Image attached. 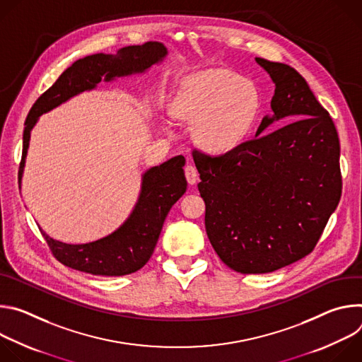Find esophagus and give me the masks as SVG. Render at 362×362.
<instances>
[{"label": "esophagus", "instance_id": "34e87169", "mask_svg": "<svg viewBox=\"0 0 362 362\" xmlns=\"http://www.w3.org/2000/svg\"><path fill=\"white\" fill-rule=\"evenodd\" d=\"M185 175H186V179H187L189 185H194L199 180V173H197L196 168L192 166V165H187L185 168Z\"/></svg>", "mask_w": 362, "mask_h": 362}]
</instances>
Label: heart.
Returning a JSON list of instances; mask_svg holds the SVG:
<instances>
[{
  "label": "heart",
  "instance_id": "obj_1",
  "mask_svg": "<svg viewBox=\"0 0 362 362\" xmlns=\"http://www.w3.org/2000/svg\"><path fill=\"white\" fill-rule=\"evenodd\" d=\"M182 122L194 123V139L209 151L236 147L250 130L259 109L256 87L223 69H208L187 76L170 105Z\"/></svg>",
  "mask_w": 362,
  "mask_h": 362
}]
</instances>
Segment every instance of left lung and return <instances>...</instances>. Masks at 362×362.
Segmentation results:
<instances>
[{
  "instance_id": "1",
  "label": "left lung",
  "mask_w": 362,
  "mask_h": 362,
  "mask_svg": "<svg viewBox=\"0 0 362 362\" xmlns=\"http://www.w3.org/2000/svg\"><path fill=\"white\" fill-rule=\"evenodd\" d=\"M255 62L275 84L272 116L221 156L193 150L206 233L222 262L240 274L274 272L311 253L342 189L328 112L295 69ZM274 122L286 124L264 134Z\"/></svg>"
}]
</instances>
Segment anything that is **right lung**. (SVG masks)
Returning <instances> with one entry per match:
<instances>
[{
	"label": "right lung",
	"mask_w": 362,
	"mask_h": 362,
	"mask_svg": "<svg viewBox=\"0 0 362 362\" xmlns=\"http://www.w3.org/2000/svg\"><path fill=\"white\" fill-rule=\"evenodd\" d=\"M168 56V48L159 41L120 48L116 54L98 53L71 64L31 107L23 134V158L20 183L25 166L31 130L38 117L59 107L71 97L90 91L100 81H113L119 77L146 73ZM185 158L176 156L147 169L141 176L137 202L129 218L110 235L88 243H64L41 233L57 259L76 271L97 276H122L143 268L158 243L165 219L172 206L186 192Z\"/></svg>",
	"instance_id": "right-lung-1"
}]
</instances>
